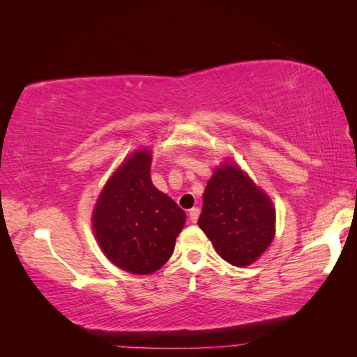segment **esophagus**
Masks as SVG:
<instances>
[{
	"label": "esophagus",
	"instance_id": "esophagus-1",
	"mask_svg": "<svg viewBox=\"0 0 357 357\" xmlns=\"http://www.w3.org/2000/svg\"><path fill=\"white\" fill-rule=\"evenodd\" d=\"M199 213H201V210L198 207H193L190 211H188V218H190V222H193V224L198 222Z\"/></svg>",
	"mask_w": 357,
	"mask_h": 357
}]
</instances>
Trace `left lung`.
I'll return each mask as SVG.
<instances>
[{
	"label": "left lung",
	"mask_w": 357,
	"mask_h": 357,
	"mask_svg": "<svg viewBox=\"0 0 357 357\" xmlns=\"http://www.w3.org/2000/svg\"><path fill=\"white\" fill-rule=\"evenodd\" d=\"M275 218L268 196L239 167L225 164L208 181L198 224L222 259L245 267L271 244Z\"/></svg>",
	"instance_id": "left-lung-1"
}]
</instances>
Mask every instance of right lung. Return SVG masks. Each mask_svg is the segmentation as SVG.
Wrapping results in <instances>:
<instances>
[{
    "instance_id": "add662e5",
    "label": "right lung",
    "mask_w": 357,
    "mask_h": 357,
    "mask_svg": "<svg viewBox=\"0 0 357 357\" xmlns=\"http://www.w3.org/2000/svg\"><path fill=\"white\" fill-rule=\"evenodd\" d=\"M150 151L139 150L107 181L93 211L104 255L133 275H150L170 259L185 211L150 179Z\"/></svg>"
}]
</instances>
